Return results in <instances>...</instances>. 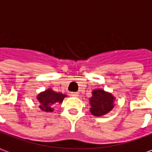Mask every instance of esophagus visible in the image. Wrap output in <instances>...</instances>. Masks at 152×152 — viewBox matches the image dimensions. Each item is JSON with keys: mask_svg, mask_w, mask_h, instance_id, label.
I'll list each match as a JSON object with an SVG mask.
<instances>
[{"mask_svg": "<svg viewBox=\"0 0 152 152\" xmlns=\"http://www.w3.org/2000/svg\"><path fill=\"white\" fill-rule=\"evenodd\" d=\"M78 95H79V94L77 92H72L71 93V96H72V97H77Z\"/></svg>", "mask_w": 152, "mask_h": 152, "instance_id": "1", "label": "esophagus"}]
</instances>
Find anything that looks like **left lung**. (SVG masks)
Here are the masks:
<instances>
[{"label": "left lung", "mask_w": 152, "mask_h": 152, "mask_svg": "<svg viewBox=\"0 0 152 152\" xmlns=\"http://www.w3.org/2000/svg\"><path fill=\"white\" fill-rule=\"evenodd\" d=\"M115 97L112 93L96 89L92 91V96L90 98V112L92 115L101 117L109 113L115 106Z\"/></svg>", "instance_id": "1"}]
</instances>
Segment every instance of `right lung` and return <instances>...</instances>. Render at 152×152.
<instances>
[{"mask_svg":"<svg viewBox=\"0 0 152 152\" xmlns=\"http://www.w3.org/2000/svg\"><path fill=\"white\" fill-rule=\"evenodd\" d=\"M66 97V94L58 93L53 89L48 88L44 91L40 92L37 95V100L39 101V108L43 112L52 113L53 112V105L57 103L61 104L64 98Z\"/></svg>","mask_w":152,"mask_h":152,"instance_id":"1","label":"right lung"}]
</instances>
